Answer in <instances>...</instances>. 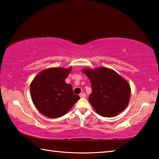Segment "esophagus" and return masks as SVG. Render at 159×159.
<instances>
[{"label": "esophagus", "instance_id": "esophagus-1", "mask_svg": "<svg viewBox=\"0 0 159 159\" xmlns=\"http://www.w3.org/2000/svg\"><path fill=\"white\" fill-rule=\"evenodd\" d=\"M79 96H80V98H85L86 97V95H85V93H81L79 95Z\"/></svg>", "mask_w": 159, "mask_h": 159}]
</instances>
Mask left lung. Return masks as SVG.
<instances>
[{"instance_id": "obj_1", "label": "left lung", "mask_w": 159, "mask_h": 159, "mask_svg": "<svg viewBox=\"0 0 159 159\" xmlns=\"http://www.w3.org/2000/svg\"><path fill=\"white\" fill-rule=\"evenodd\" d=\"M82 71L92 86L89 102L99 115L114 117L127 107L131 89L124 78L114 70L104 66L85 68Z\"/></svg>"}]
</instances>
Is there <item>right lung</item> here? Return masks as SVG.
Instances as JSON below:
<instances>
[{
  "instance_id": "right-lung-1",
  "label": "right lung",
  "mask_w": 159,
  "mask_h": 159,
  "mask_svg": "<svg viewBox=\"0 0 159 159\" xmlns=\"http://www.w3.org/2000/svg\"><path fill=\"white\" fill-rule=\"evenodd\" d=\"M71 67H51L41 71L30 85L31 98L40 113L51 118L62 116L80 99L65 82Z\"/></svg>"
}]
</instances>
